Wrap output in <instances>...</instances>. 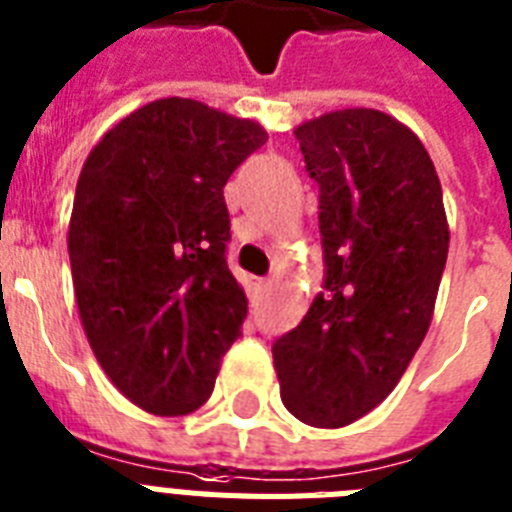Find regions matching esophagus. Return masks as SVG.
I'll use <instances>...</instances> for the list:
<instances>
[{
    "instance_id": "34e87169",
    "label": "esophagus",
    "mask_w": 512,
    "mask_h": 512,
    "mask_svg": "<svg viewBox=\"0 0 512 512\" xmlns=\"http://www.w3.org/2000/svg\"><path fill=\"white\" fill-rule=\"evenodd\" d=\"M252 286H255V289H268L270 281L268 278H255V281H252Z\"/></svg>"
}]
</instances>
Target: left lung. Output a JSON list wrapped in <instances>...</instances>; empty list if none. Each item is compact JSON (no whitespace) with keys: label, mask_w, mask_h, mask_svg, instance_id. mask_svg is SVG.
<instances>
[{"label":"left lung","mask_w":512,"mask_h":512,"mask_svg":"<svg viewBox=\"0 0 512 512\" xmlns=\"http://www.w3.org/2000/svg\"><path fill=\"white\" fill-rule=\"evenodd\" d=\"M321 186L326 292L273 344L281 402L342 429L400 384L434 318L450 226L423 141L392 115L347 107L294 128Z\"/></svg>","instance_id":"8db88e82"}]
</instances>
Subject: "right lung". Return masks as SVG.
<instances>
[{
    "mask_svg": "<svg viewBox=\"0 0 512 512\" xmlns=\"http://www.w3.org/2000/svg\"><path fill=\"white\" fill-rule=\"evenodd\" d=\"M265 141L255 120L168 97L115 123L83 162L68 228L78 315L102 371L147 413L205 405L247 318L223 186Z\"/></svg>",
    "mask_w": 512,
    "mask_h": 512,
    "instance_id": "right-lung-1",
    "label": "right lung"
}]
</instances>
